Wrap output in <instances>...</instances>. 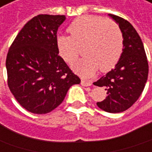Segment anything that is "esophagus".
Wrapping results in <instances>:
<instances>
[{
  "instance_id": "34e87169",
  "label": "esophagus",
  "mask_w": 152,
  "mask_h": 152,
  "mask_svg": "<svg viewBox=\"0 0 152 152\" xmlns=\"http://www.w3.org/2000/svg\"><path fill=\"white\" fill-rule=\"evenodd\" d=\"M82 85L84 86V87H88V86H91L92 85V83L89 82V81H85V80H82Z\"/></svg>"
}]
</instances>
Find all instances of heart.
Returning a JSON list of instances; mask_svg holds the SVG:
<instances>
[{
    "mask_svg": "<svg viewBox=\"0 0 152 152\" xmlns=\"http://www.w3.org/2000/svg\"><path fill=\"white\" fill-rule=\"evenodd\" d=\"M70 36H59L57 47L65 62L72 64L85 46L86 56L73 67L83 76H91L99 69H111L122 56L123 35L118 23L98 16H81L69 24Z\"/></svg>",
    "mask_w": 152,
    "mask_h": 152,
    "instance_id": "heart-1",
    "label": "heart"
}]
</instances>
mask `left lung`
I'll return each mask as SVG.
<instances>
[{
	"instance_id": "1",
	"label": "left lung",
	"mask_w": 152,
	"mask_h": 152,
	"mask_svg": "<svg viewBox=\"0 0 152 152\" xmlns=\"http://www.w3.org/2000/svg\"><path fill=\"white\" fill-rule=\"evenodd\" d=\"M119 24L123 35V50L115 68L94 83L104 87L107 97L97 105L110 113H119L130 108L145 88L148 77V61L141 39L126 19L110 14Z\"/></svg>"
}]
</instances>
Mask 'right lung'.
I'll return each instance as SVG.
<instances>
[{
	"label": "right lung",
	"mask_w": 152,
	"mask_h": 152,
	"mask_svg": "<svg viewBox=\"0 0 152 152\" xmlns=\"http://www.w3.org/2000/svg\"><path fill=\"white\" fill-rule=\"evenodd\" d=\"M64 15L39 14L19 31L8 50L7 84L17 101L35 114H47L63 102L81 80L58 55L57 31Z\"/></svg>",
	"instance_id": "1"
}]
</instances>
